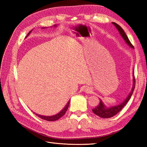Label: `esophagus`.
Segmentation results:
<instances>
[{
	"label": "esophagus",
	"instance_id": "esophagus-1",
	"mask_svg": "<svg viewBox=\"0 0 147 147\" xmlns=\"http://www.w3.org/2000/svg\"><path fill=\"white\" fill-rule=\"evenodd\" d=\"M85 92H86V93H91L92 92V89H91V88H90V87H88V86H86V87H85Z\"/></svg>",
	"mask_w": 147,
	"mask_h": 147
}]
</instances>
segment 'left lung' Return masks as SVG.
Masks as SVG:
<instances>
[{
  "label": "left lung",
  "instance_id": "left-lung-1",
  "mask_svg": "<svg viewBox=\"0 0 147 147\" xmlns=\"http://www.w3.org/2000/svg\"><path fill=\"white\" fill-rule=\"evenodd\" d=\"M112 24H113L116 27V28L119 31V32L120 33L121 35L124 38V40H125V42L127 43V44H128L131 48H134V46L132 45V43H131V42L129 41V38H127V35H126L125 32H124L123 28H122L119 25V24L114 23V22H112ZM133 82L135 83V78H134ZM135 83H134V85H133L131 92L129 95L126 98L125 100H124L120 105H116V106H115V107H110V108L105 107V105L103 104V103H102L101 100H100L99 104L96 106L95 108L92 109V111L93 112V113L95 114L96 115H98V116L102 117V118H110L111 117H113L114 115H116L119 112H120L121 111V109L124 107V105H125L127 103V102L129 100L131 96V95H133V93L134 91V89H135Z\"/></svg>",
  "mask_w": 147,
  "mask_h": 147
}]
</instances>
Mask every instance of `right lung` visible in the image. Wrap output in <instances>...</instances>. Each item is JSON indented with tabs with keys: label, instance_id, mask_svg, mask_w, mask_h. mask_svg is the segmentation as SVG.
I'll return each instance as SVG.
<instances>
[{
	"label": "right lung",
	"instance_id": "add662e5",
	"mask_svg": "<svg viewBox=\"0 0 147 147\" xmlns=\"http://www.w3.org/2000/svg\"><path fill=\"white\" fill-rule=\"evenodd\" d=\"M30 33H28L27 36L29 35ZM69 101L67 102V105L65 106V107L62 109V110L59 112V114H56L55 115H52V116H44V115H38V114H36V115H37V116L39 117L40 118L42 119H44V120H46V121H56V120H58L59 119H60L61 117L63 116V115L65 114V112H66L67 110V108L69 107Z\"/></svg>",
	"mask_w": 147,
	"mask_h": 147
}]
</instances>
